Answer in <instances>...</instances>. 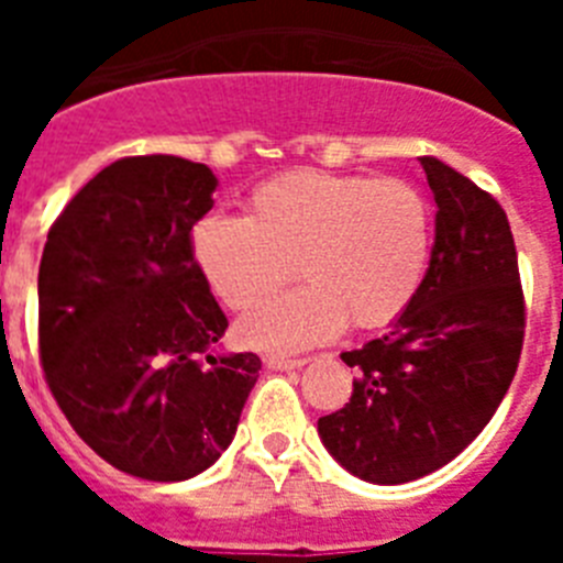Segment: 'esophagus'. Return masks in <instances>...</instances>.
I'll return each instance as SVG.
<instances>
[{"label":"esophagus","instance_id":"34e87169","mask_svg":"<svg viewBox=\"0 0 563 563\" xmlns=\"http://www.w3.org/2000/svg\"><path fill=\"white\" fill-rule=\"evenodd\" d=\"M307 363V357H285V355H267L265 366L267 369L285 372V369H301Z\"/></svg>","mask_w":563,"mask_h":563}]
</instances>
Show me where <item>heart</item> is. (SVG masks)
I'll return each instance as SVG.
<instances>
[{
	"instance_id": "b5f03b06",
	"label": "heart",
	"mask_w": 563,
	"mask_h": 563,
	"mask_svg": "<svg viewBox=\"0 0 563 563\" xmlns=\"http://www.w3.org/2000/svg\"><path fill=\"white\" fill-rule=\"evenodd\" d=\"M431 206L397 177L282 174L251 194V213H208L191 231L202 278L231 310H247L286 280L291 262L307 286L256 307L239 324L251 346L296 352L343 324H391L429 267Z\"/></svg>"
}]
</instances>
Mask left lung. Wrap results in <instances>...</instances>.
<instances>
[{
	"label": "left lung",
	"mask_w": 563,
	"mask_h": 563,
	"mask_svg": "<svg viewBox=\"0 0 563 563\" xmlns=\"http://www.w3.org/2000/svg\"><path fill=\"white\" fill-rule=\"evenodd\" d=\"M437 206L431 262L391 330L361 350L352 397L318 420L352 476L402 485L449 465L510 389L525 341L514 233L499 202L437 157H420Z\"/></svg>",
	"instance_id": "1"
}]
</instances>
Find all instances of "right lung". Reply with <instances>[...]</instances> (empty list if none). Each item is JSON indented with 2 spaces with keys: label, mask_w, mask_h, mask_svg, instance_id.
<instances>
[{
  "label": "right lung",
  "mask_w": 563,
  "mask_h": 563,
  "mask_svg": "<svg viewBox=\"0 0 563 563\" xmlns=\"http://www.w3.org/2000/svg\"><path fill=\"white\" fill-rule=\"evenodd\" d=\"M217 177L174 154L123 157L67 202L38 265L47 386L101 460L183 482L220 460L262 361L222 352L228 318L191 256Z\"/></svg>",
  "instance_id": "right-lung-1"
}]
</instances>
